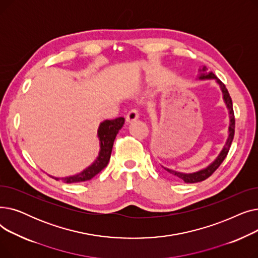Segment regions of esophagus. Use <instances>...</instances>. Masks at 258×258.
Segmentation results:
<instances>
[{"mask_svg":"<svg viewBox=\"0 0 258 258\" xmlns=\"http://www.w3.org/2000/svg\"><path fill=\"white\" fill-rule=\"evenodd\" d=\"M139 117H140V114L137 110H132L126 115V122L131 123V122H133V121H136Z\"/></svg>","mask_w":258,"mask_h":258,"instance_id":"1","label":"esophagus"}]
</instances>
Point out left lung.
<instances>
[{
    "label": "left lung",
    "instance_id": "left-lung-1",
    "mask_svg": "<svg viewBox=\"0 0 258 258\" xmlns=\"http://www.w3.org/2000/svg\"><path fill=\"white\" fill-rule=\"evenodd\" d=\"M200 73L197 77L198 80H214L215 84L218 85L221 89L222 95H223V100L224 103L228 110V115H229V126H228V137L226 139L225 144L223 145V148L221 150L220 154L215 157V159L211 162L210 164H208L206 167L202 168L198 171H194V172H181V171H177V170H172L170 168L167 167H163L165 170H167L169 173L173 174L174 177H177L181 180H183L185 183H198V182H202L206 180L207 178H209L210 175L216 170L221 164L222 162L225 160V158L227 157V154L230 150V146H231L233 137H234V128H235V119H234V113H233V105H232V100L231 97H230L229 92L226 89L225 85L222 83V81L216 77L212 72L207 73L206 72V67H203V69L199 70Z\"/></svg>",
    "mask_w": 258,
    "mask_h": 258
}]
</instances>
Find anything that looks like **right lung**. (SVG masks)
<instances>
[{
    "label": "right lung",
    "instance_id": "right-lung-1",
    "mask_svg": "<svg viewBox=\"0 0 258 258\" xmlns=\"http://www.w3.org/2000/svg\"><path fill=\"white\" fill-rule=\"evenodd\" d=\"M124 124V118L119 117L114 120H103L100 122V124L97 130V138L99 141V152L92 164L86 167L84 170H81L78 173L73 175H68L63 178H55V180L61 179L64 183H78L89 181L94 178L98 172H100L108 163L112 154V148L114 144V140L117 136V134Z\"/></svg>",
    "mask_w": 258,
    "mask_h": 258
}]
</instances>
